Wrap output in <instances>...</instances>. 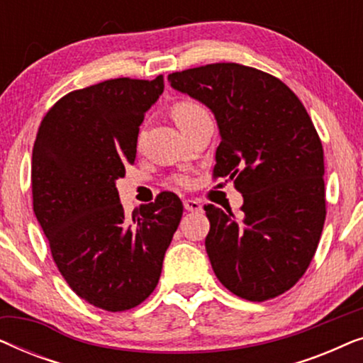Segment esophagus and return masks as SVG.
<instances>
[{
	"instance_id": "esophagus-1",
	"label": "esophagus",
	"mask_w": 363,
	"mask_h": 363,
	"mask_svg": "<svg viewBox=\"0 0 363 363\" xmlns=\"http://www.w3.org/2000/svg\"><path fill=\"white\" fill-rule=\"evenodd\" d=\"M183 206H185L186 211H201V203L198 200H185L183 201Z\"/></svg>"
}]
</instances>
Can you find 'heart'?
Returning <instances> with one entry per match:
<instances>
[{
  "instance_id": "heart-1",
  "label": "heart",
  "mask_w": 363,
  "mask_h": 363,
  "mask_svg": "<svg viewBox=\"0 0 363 363\" xmlns=\"http://www.w3.org/2000/svg\"><path fill=\"white\" fill-rule=\"evenodd\" d=\"M170 116L173 121H175L178 128L185 133L188 128L195 125L198 121L208 117V112L200 102L191 101V99H182V101H177L170 107ZM173 180H175L177 185L180 186L191 185V177L186 175V173H180V175H177Z\"/></svg>"
}]
</instances>
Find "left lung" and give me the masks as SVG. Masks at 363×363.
I'll return each mask as SVG.
<instances>
[{"label": "left lung", "instance_id": "left-lung-1", "mask_svg": "<svg viewBox=\"0 0 363 363\" xmlns=\"http://www.w3.org/2000/svg\"><path fill=\"white\" fill-rule=\"evenodd\" d=\"M215 113L213 178L235 180L242 215L206 205L205 246L223 286L246 301L284 294L304 276L325 221L324 148L299 97L279 79L236 62L168 76Z\"/></svg>", "mask_w": 363, "mask_h": 363}]
</instances>
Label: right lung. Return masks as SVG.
<instances>
[{
	"label": "right lung",
	"instance_id": "right-lung-1",
	"mask_svg": "<svg viewBox=\"0 0 363 363\" xmlns=\"http://www.w3.org/2000/svg\"><path fill=\"white\" fill-rule=\"evenodd\" d=\"M162 92V74L72 91L49 108L34 140L33 210L52 259L81 299L108 312L133 309L152 294L183 215L180 198L163 191L127 218L116 188Z\"/></svg>",
	"mask_w": 363,
	"mask_h": 363
}]
</instances>
